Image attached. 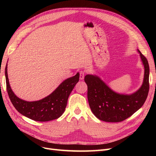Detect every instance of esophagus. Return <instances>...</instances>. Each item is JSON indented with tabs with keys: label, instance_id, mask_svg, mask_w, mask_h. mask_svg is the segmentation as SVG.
<instances>
[{
	"label": "esophagus",
	"instance_id": "obj_1",
	"mask_svg": "<svg viewBox=\"0 0 156 156\" xmlns=\"http://www.w3.org/2000/svg\"><path fill=\"white\" fill-rule=\"evenodd\" d=\"M84 75H85V72H84V71H81V72H80V77H79L80 79L83 80Z\"/></svg>",
	"mask_w": 156,
	"mask_h": 156
}]
</instances>
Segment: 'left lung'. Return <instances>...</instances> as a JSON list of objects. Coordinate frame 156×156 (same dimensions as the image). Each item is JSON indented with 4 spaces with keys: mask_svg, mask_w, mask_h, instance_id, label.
I'll use <instances>...</instances> for the list:
<instances>
[{
    "mask_svg": "<svg viewBox=\"0 0 156 156\" xmlns=\"http://www.w3.org/2000/svg\"><path fill=\"white\" fill-rule=\"evenodd\" d=\"M144 66V74L142 85L131 94L115 92L96 75H87L84 81L88 87V101L93 114L99 120L119 122L137 111L143 105L149 91L150 69L147 59L137 49Z\"/></svg>",
    "mask_w": 156,
    "mask_h": 156,
    "instance_id": "left-lung-1",
    "label": "left lung"
}]
</instances>
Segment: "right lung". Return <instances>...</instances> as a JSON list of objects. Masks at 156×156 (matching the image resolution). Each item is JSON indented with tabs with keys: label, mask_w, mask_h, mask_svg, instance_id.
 <instances>
[{
	"label": "right lung",
	"mask_w": 156,
	"mask_h": 156,
	"mask_svg": "<svg viewBox=\"0 0 156 156\" xmlns=\"http://www.w3.org/2000/svg\"><path fill=\"white\" fill-rule=\"evenodd\" d=\"M8 64L5 68L6 89L9 98L16 110L30 119L47 122L57 119L62 116L67 105L68 97L79 80V73L61 83L47 97L38 101H27L19 98L13 93L8 77Z\"/></svg>",
	"instance_id": "right-lung-1"
}]
</instances>
